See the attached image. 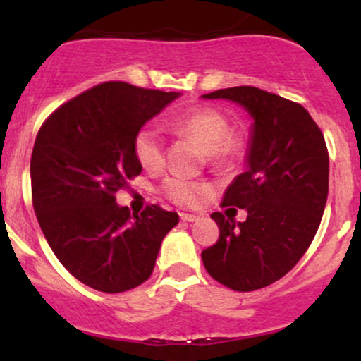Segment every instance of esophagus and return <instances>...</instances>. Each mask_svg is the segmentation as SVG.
<instances>
[{"instance_id": "34e87169", "label": "esophagus", "mask_w": 361, "mask_h": 361, "mask_svg": "<svg viewBox=\"0 0 361 361\" xmlns=\"http://www.w3.org/2000/svg\"><path fill=\"white\" fill-rule=\"evenodd\" d=\"M180 217H181V221H183V222H195V221H197V219H198V215L181 212V214H180Z\"/></svg>"}]
</instances>
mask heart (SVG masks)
<instances>
[{
	"instance_id": "obj_1",
	"label": "heart",
	"mask_w": 361,
	"mask_h": 361,
	"mask_svg": "<svg viewBox=\"0 0 361 361\" xmlns=\"http://www.w3.org/2000/svg\"><path fill=\"white\" fill-rule=\"evenodd\" d=\"M169 127L178 134L188 135L200 144L209 154L214 166H229L238 156V140L229 135L231 127L221 111L212 109L195 110L180 118L169 120ZM134 154L139 164L146 169H157L164 163V144L159 130L154 127L140 128L134 139ZM163 192L178 205L195 207L209 193L204 181L190 180L185 176H169L163 183Z\"/></svg>"
}]
</instances>
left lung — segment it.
Returning <instances> with one entry per match:
<instances>
[{
	"instance_id": "obj_1",
	"label": "left lung",
	"mask_w": 361,
	"mask_h": 361,
	"mask_svg": "<svg viewBox=\"0 0 361 361\" xmlns=\"http://www.w3.org/2000/svg\"><path fill=\"white\" fill-rule=\"evenodd\" d=\"M202 98L238 103L252 118L246 171L222 198V207L244 209L247 219L210 215L221 233L202 261L214 280L235 292L268 287L299 263L321 224L329 188L324 135L299 103L255 86Z\"/></svg>"
}]
</instances>
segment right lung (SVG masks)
<instances>
[{
    "mask_svg": "<svg viewBox=\"0 0 361 361\" xmlns=\"http://www.w3.org/2000/svg\"><path fill=\"white\" fill-rule=\"evenodd\" d=\"M178 97L103 82L61 105L37 134L30 159L37 221L66 270L91 288L118 293L144 283L180 221L159 205L130 215L115 202L142 171L135 135Z\"/></svg>",
    "mask_w": 361,
    "mask_h": 361,
    "instance_id": "right-lung-1",
    "label": "right lung"
}]
</instances>
